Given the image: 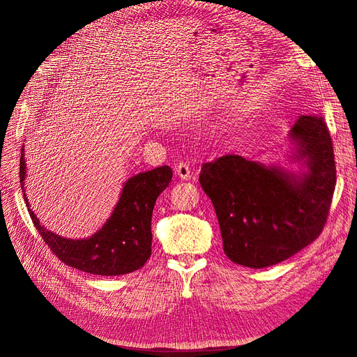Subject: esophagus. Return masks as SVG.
I'll use <instances>...</instances> for the list:
<instances>
[{
    "label": "esophagus",
    "instance_id": "obj_1",
    "mask_svg": "<svg viewBox=\"0 0 357 357\" xmlns=\"http://www.w3.org/2000/svg\"><path fill=\"white\" fill-rule=\"evenodd\" d=\"M176 174L181 178V180H190L192 178V168L188 164V162H180V164L176 167Z\"/></svg>",
    "mask_w": 357,
    "mask_h": 357
}]
</instances>
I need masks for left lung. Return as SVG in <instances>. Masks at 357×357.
Masks as SVG:
<instances>
[{
  "mask_svg": "<svg viewBox=\"0 0 357 357\" xmlns=\"http://www.w3.org/2000/svg\"><path fill=\"white\" fill-rule=\"evenodd\" d=\"M304 174H287L238 155L205 162L199 183L220 225L223 250L232 262L265 268L283 262L314 241L326 225L337 183L325 119L302 114L290 129Z\"/></svg>",
  "mask_w": 357,
  "mask_h": 357,
  "instance_id": "left-lung-1",
  "label": "left lung"
}]
</instances>
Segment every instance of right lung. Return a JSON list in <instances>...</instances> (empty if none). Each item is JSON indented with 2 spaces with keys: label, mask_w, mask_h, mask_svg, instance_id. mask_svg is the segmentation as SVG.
<instances>
[{
  "label": "right lung",
  "mask_w": 357,
  "mask_h": 357,
  "mask_svg": "<svg viewBox=\"0 0 357 357\" xmlns=\"http://www.w3.org/2000/svg\"><path fill=\"white\" fill-rule=\"evenodd\" d=\"M19 177L24 188V156L20 158ZM171 178L172 169L168 165L129 178L112 218L86 240H68L53 234L40 225L31 208L28 211L43 241L63 264L95 275L129 274L144 266L152 255V213ZM24 197L29 207L26 195Z\"/></svg>",
  "instance_id": "1"
}]
</instances>
